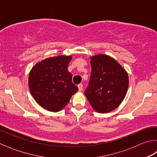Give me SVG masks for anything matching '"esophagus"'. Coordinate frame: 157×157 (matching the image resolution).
<instances>
[{
    "mask_svg": "<svg viewBox=\"0 0 157 157\" xmlns=\"http://www.w3.org/2000/svg\"><path fill=\"white\" fill-rule=\"evenodd\" d=\"M78 89H79V91H82V89H83V85L82 84H79L78 85Z\"/></svg>",
    "mask_w": 157,
    "mask_h": 157,
    "instance_id": "34e87169",
    "label": "esophagus"
}]
</instances>
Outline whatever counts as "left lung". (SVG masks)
Segmentation results:
<instances>
[{"mask_svg": "<svg viewBox=\"0 0 157 157\" xmlns=\"http://www.w3.org/2000/svg\"><path fill=\"white\" fill-rule=\"evenodd\" d=\"M91 66V77L84 94L97 112H111L121 104L126 95L129 86L127 71L107 55L92 56Z\"/></svg>", "mask_w": 157, "mask_h": 157, "instance_id": "8db88e82", "label": "left lung"}]
</instances>
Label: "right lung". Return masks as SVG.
I'll list each match as a JSON object with an SVG mask.
<instances>
[{
    "instance_id": "add662e5",
    "label": "right lung",
    "mask_w": 157,
    "mask_h": 157,
    "mask_svg": "<svg viewBox=\"0 0 157 157\" xmlns=\"http://www.w3.org/2000/svg\"><path fill=\"white\" fill-rule=\"evenodd\" d=\"M71 59V55L49 57L31 69L28 78L30 91L36 102L45 109L59 111L78 91L68 71Z\"/></svg>"
}]
</instances>
